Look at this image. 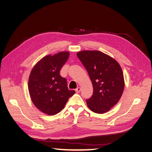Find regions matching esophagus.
I'll use <instances>...</instances> for the list:
<instances>
[{
	"label": "esophagus",
	"mask_w": 152,
	"mask_h": 152,
	"mask_svg": "<svg viewBox=\"0 0 152 152\" xmlns=\"http://www.w3.org/2000/svg\"><path fill=\"white\" fill-rule=\"evenodd\" d=\"M80 90H81V89H80V87H78L77 88L75 89V92L77 93H80Z\"/></svg>",
	"instance_id": "1"
}]
</instances>
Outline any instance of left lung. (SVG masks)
Returning a JSON list of instances; mask_svg holds the SVG:
<instances>
[{
    "mask_svg": "<svg viewBox=\"0 0 152 152\" xmlns=\"http://www.w3.org/2000/svg\"><path fill=\"white\" fill-rule=\"evenodd\" d=\"M86 68L93 86V94L86 99L94 113H104L115 105L124 89L122 68L118 62L99 50H83L77 54Z\"/></svg>",
    "mask_w": 152,
    "mask_h": 152,
    "instance_id": "1",
    "label": "left lung"
}]
</instances>
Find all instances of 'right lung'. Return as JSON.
Masks as SVG:
<instances>
[{
    "label": "right lung",
    "mask_w": 152,
    "mask_h": 152,
    "mask_svg": "<svg viewBox=\"0 0 152 152\" xmlns=\"http://www.w3.org/2000/svg\"><path fill=\"white\" fill-rule=\"evenodd\" d=\"M68 57L69 53L66 51L48 55L36 64L30 74L28 91L32 102L49 115L60 112L75 93L68 89L66 79L59 75Z\"/></svg>",
    "instance_id": "right-lung-1"
}]
</instances>
